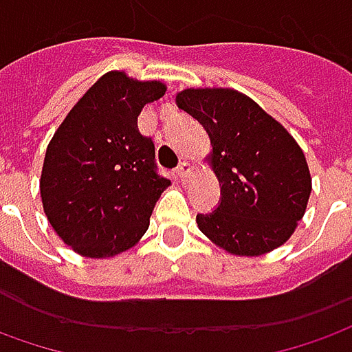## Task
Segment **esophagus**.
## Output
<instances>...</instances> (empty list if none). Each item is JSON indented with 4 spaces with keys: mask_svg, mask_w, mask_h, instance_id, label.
<instances>
[{
    "mask_svg": "<svg viewBox=\"0 0 352 352\" xmlns=\"http://www.w3.org/2000/svg\"><path fill=\"white\" fill-rule=\"evenodd\" d=\"M175 173H177V177L181 179V181H186V179H188V175L192 173V166H190L188 162H181V164H179V167L175 169Z\"/></svg>",
    "mask_w": 352,
    "mask_h": 352,
    "instance_id": "1",
    "label": "esophagus"
}]
</instances>
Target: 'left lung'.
Listing matches in <instances>:
<instances>
[{"label": "left lung", "instance_id": "8db88e82", "mask_svg": "<svg viewBox=\"0 0 352 352\" xmlns=\"http://www.w3.org/2000/svg\"><path fill=\"white\" fill-rule=\"evenodd\" d=\"M177 106L206 129L208 166L221 186L212 214H198L204 235L235 256H262L295 233L307 212L312 177L285 126L233 88H186Z\"/></svg>", "mask_w": 352, "mask_h": 352}]
</instances>
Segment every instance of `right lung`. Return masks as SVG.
<instances>
[{"mask_svg":"<svg viewBox=\"0 0 352 352\" xmlns=\"http://www.w3.org/2000/svg\"><path fill=\"white\" fill-rule=\"evenodd\" d=\"M160 80L109 71L85 92L45 150L40 196L59 239L85 258H111L142 239L157 198L152 138L138 133L142 107L166 94Z\"/></svg>","mask_w":352,"mask_h":352,"instance_id":"add662e5","label":"right lung"}]
</instances>
